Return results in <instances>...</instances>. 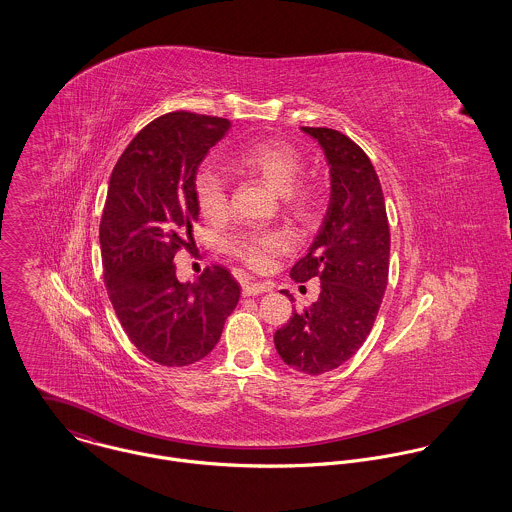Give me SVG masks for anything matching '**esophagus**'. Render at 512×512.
Wrapping results in <instances>:
<instances>
[{
	"label": "esophagus",
	"mask_w": 512,
	"mask_h": 512,
	"mask_svg": "<svg viewBox=\"0 0 512 512\" xmlns=\"http://www.w3.org/2000/svg\"><path fill=\"white\" fill-rule=\"evenodd\" d=\"M272 288L266 284H244L242 288V295L244 297H252V295H260V293L270 292Z\"/></svg>",
	"instance_id": "1"
}]
</instances>
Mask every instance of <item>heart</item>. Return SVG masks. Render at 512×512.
<instances>
[{
	"mask_svg": "<svg viewBox=\"0 0 512 512\" xmlns=\"http://www.w3.org/2000/svg\"><path fill=\"white\" fill-rule=\"evenodd\" d=\"M232 163L236 169L258 177L266 183L272 191L284 195L288 205L295 213L305 215L313 207V195L309 189L293 187L301 175L303 161L297 149L284 142H258L252 146L240 149ZM195 203L201 217L207 220H217L224 217L228 195H226V181L217 169L203 167L195 175L193 181ZM290 248V240L284 232L264 230L252 232L242 236L236 242L238 254L244 262L256 270H264L270 264L274 254H282Z\"/></svg>",
	"mask_w": 512,
	"mask_h": 512,
	"instance_id": "b5f03b06",
	"label": "heart"
}]
</instances>
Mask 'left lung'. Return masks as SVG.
Listing matches in <instances>:
<instances>
[{
  "instance_id": "1",
  "label": "left lung",
  "mask_w": 512,
  "mask_h": 512,
  "mask_svg": "<svg viewBox=\"0 0 512 512\" xmlns=\"http://www.w3.org/2000/svg\"><path fill=\"white\" fill-rule=\"evenodd\" d=\"M301 132L325 153L331 195L313 244L290 276L295 282L315 278L321 290L317 301L276 331L274 345L293 370L323 374L349 361L372 329L388 284L390 230L382 187L365 151L337 130Z\"/></svg>"
}]
</instances>
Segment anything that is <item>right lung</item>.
<instances>
[{
  "mask_svg": "<svg viewBox=\"0 0 512 512\" xmlns=\"http://www.w3.org/2000/svg\"><path fill=\"white\" fill-rule=\"evenodd\" d=\"M228 130L224 118L165 114L132 140L110 177L100 222L104 278L126 335L157 365L205 359L240 297L222 266L183 284L173 264L199 220L197 169Z\"/></svg>",
  "mask_w": 512,
  "mask_h": 512,
  "instance_id": "1",
  "label": "right lung"
}]
</instances>
